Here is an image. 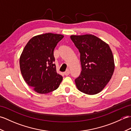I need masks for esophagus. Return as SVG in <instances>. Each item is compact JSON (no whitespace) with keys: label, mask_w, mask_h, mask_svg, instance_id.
Masks as SVG:
<instances>
[{"label":"esophagus","mask_w":131,"mask_h":131,"mask_svg":"<svg viewBox=\"0 0 131 131\" xmlns=\"http://www.w3.org/2000/svg\"><path fill=\"white\" fill-rule=\"evenodd\" d=\"M69 74H70V70H67L65 72H64V74H65L66 76L69 75Z\"/></svg>","instance_id":"1"}]
</instances>
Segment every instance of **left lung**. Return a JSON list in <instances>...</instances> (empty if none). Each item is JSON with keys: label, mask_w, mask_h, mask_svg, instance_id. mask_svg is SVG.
I'll return each mask as SVG.
<instances>
[{"label": "left lung", "mask_w": 131, "mask_h": 131, "mask_svg": "<svg viewBox=\"0 0 131 131\" xmlns=\"http://www.w3.org/2000/svg\"><path fill=\"white\" fill-rule=\"evenodd\" d=\"M80 52L82 71L75 79L78 89L87 94L100 92L107 85L114 70V61L110 47L93 35H71Z\"/></svg>", "instance_id": "1"}]
</instances>
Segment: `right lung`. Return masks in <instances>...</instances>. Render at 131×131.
<instances>
[{
	"instance_id": "1",
	"label": "right lung",
	"mask_w": 131,
	"mask_h": 131,
	"mask_svg": "<svg viewBox=\"0 0 131 131\" xmlns=\"http://www.w3.org/2000/svg\"><path fill=\"white\" fill-rule=\"evenodd\" d=\"M63 35L46 33L32 37L19 58L25 81L35 92L46 94L59 87L63 78L57 73L53 51Z\"/></svg>"
}]
</instances>
